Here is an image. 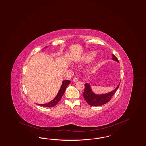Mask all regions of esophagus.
<instances>
[{
    "label": "esophagus",
    "instance_id": "1",
    "mask_svg": "<svg viewBox=\"0 0 146 146\" xmlns=\"http://www.w3.org/2000/svg\"><path fill=\"white\" fill-rule=\"evenodd\" d=\"M78 80H79V79H78V78H76V77H74V78L73 79V81H74V82H76V81H78Z\"/></svg>",
    "mask_w": 146,
    "mask_h": 146
}]
</instances>
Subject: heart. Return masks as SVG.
<instances>
[{
    "label": "heart",
    "mask_w": 146,
    "mask_h": 146,
    "mask_svg": "<svg viewBox=\"0 0 146 146\" xmlns=\"http://www.w3.org/2000/svg\"><path fill=\"white\" fill-rule=\"evenodd\" d=\"M96 53L94 51H91L86 53L85 55L82 56V60L85 62H88L92 60L96 56Z\"/></svg>",
    "instance_id": "heart-1"
}]
</instances>
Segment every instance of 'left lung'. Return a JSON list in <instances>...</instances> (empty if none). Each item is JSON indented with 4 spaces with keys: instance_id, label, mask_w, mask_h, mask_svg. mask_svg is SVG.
I'll use <instances>...</instances> for the list:
<instances>
[{
    "instance_id": "1",
    "label": "left lung",
    "mask_w": 146,
    "mask_h": 146,
    "mask_svg": "<svg viewBox=\"0 0 146 146\" xmlns=\"http://www.w3.org/2000/svg\"><path fill=\"white\" fill-rule=\"evenodd\" d=\"M112 59L117 61V62H119L117 58L114 54H113ZM119 86L120 84L114 90L110 93L98 95L92 92L89 84L86 83L85 84V90L83 93V96L86 102L90 105L92 106H101L105 104L111 100V97L115 93L116 91L118 89Z\"/></svg>"
}]
</instances>
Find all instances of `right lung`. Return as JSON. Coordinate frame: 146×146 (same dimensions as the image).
Wrapping results in <instances>:
<instances>
[{
    "mask_svg": "<svg viewBox=\"0 0 146 146\" xmlns=\"http://www.w3.org/2000/svg\"><path fill=\"white\" fill-rule=\"evenodd\" d=\"M70 83V80H66L63 81L60 90L59 91L57 96H55V98L53 100L51 101L49 103L44 104H38V105H39L40 106L46 107H51L55 106L58 103V102L60 100L61 98H62V96L65 93L66 87Z\"/></svg>",
    "mask_w": 146,
    "mask_h": 146,
    "instance_id": "obj_1",
    "label": "right lung"
}]
</instances>
